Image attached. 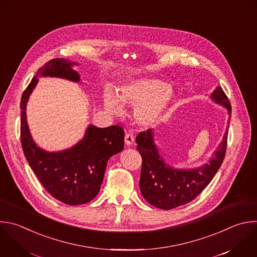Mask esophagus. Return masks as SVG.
<instances>
[{"instance_id":"34e87169","label":"esophagus","mask_w":257,"mask_h":257,"mask_svg":"<svg viewBox=\"0 0 257 257\" xmlns=\"http://www.w3.org/2000/svg\"><path fill=\"white\" fill-rule=\"evenodd\" d=\"M133 142H134V136L130 133H126V135H125V144L127 146H130V145L133 144Z\"/></svg>"}]
</instances>
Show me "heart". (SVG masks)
<instances>
[{"instance_id": "1", "label": "heart", "mask_w": 257, "mask_h": 257, "mask_svg": "<svg viewBox=\"0 0 257 257\" xmlns=\"http://www.w3.org/2000/svg\"><path fill=\"white\" fill-rule=\"evenodd\" d=\"M175 96L173 87L161 79L139 78L121 85L117 97L110 91L106 92L104 105L112 115H120L123 105L136 107L137 121L143 125H152L169 109Z\"/></svg>"}]
</instances>
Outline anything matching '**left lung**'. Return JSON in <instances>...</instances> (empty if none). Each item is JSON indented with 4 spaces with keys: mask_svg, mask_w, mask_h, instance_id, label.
<instances>
[{
    "mask_svg": "<svg viewBox=\"0 0 257 257\" xmlns=\"http://www.w3.org/2000/svg\"><path fill=\"white\" fill-rule=\"evenodd\" d=\"M211 98L228 110L230 119L231 105L222 88L217 87ZM153 136V130L147 129L136 137L137 150L142 157L139 187L143 198L163 210L190 203L210 184L222 165L227 149L228 127L209 162L194 169H178L166 164L159 155Z\"/></svg>",
    "mask_w": 257,
    "mask_h": 257,
    "instance_id": "left-lung-1",
    "label": "left lung"
}]
</instances>
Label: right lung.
Wrapping results in <instances>:
<instances>
[{
  "mask_svg": "<svg viewBox=\"0 0 257 257\" xmlns=\"http://www.w3.org/2000/svg\"><path fill=\"white\" fill-rule=\"evenodd\" d=\"M75 62L54 58L40 67L21 98V144L25 157L44 189L58 201L81 205L99 193L109 158L124 148V130L115 125L98 128L90 125L83 138L69 149L48 152L36 145L26 119L28 99L38 76L61 77L78 82L79 74L71 66Z\"/></svg>",
  "mask_w": 257,
  "mask_h": 257,
  "instance_id": "add662e5",
  "label": "right lung"
}]
</instances>
